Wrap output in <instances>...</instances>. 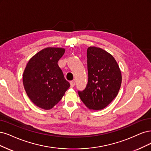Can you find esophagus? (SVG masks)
Masks as SVG:
<instances>
[{"mask_svg": "<svg viewBox=\"0 0 151 151\" xmlns=\"http://www.w3.org/2000/svg\"><path fill=\"white\" fill-rule=\"evenodd\" d=\"M75 85V82L74 81H70V86L71 88H73V87H74Z\"/></svg>", "mask_w": 151, "mask_h": 151, "instance_id": "obj_1", "label": "esophagus"}]
</instances>
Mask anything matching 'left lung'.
Segmentation results:
<instances>
[{
	"instance_id": "left-lung-1",
	"label": "left lung",
	"mask_w": 151,
	"mask_h": 151,
	"mask_svg": "<svg viewBox=\"0 0 151 151\" xmlns=\"http://www.w3.org/2000/svg\"><path fill=\"white\" fill-rule=\"evenodd\" d=\"M86 56L88 83L85 88L78 93L88 109L101 110L117 95L122 83L121 72L114 58L101 48L89 47Z\"/></svg>"
}]
</instances>
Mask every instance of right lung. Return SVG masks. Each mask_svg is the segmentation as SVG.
<instances>
[{
  "label": "right lung",
  "instance_id": "1",
  "mask_svg": "<svg viewBox=\"0 0 151 151\" xmlns=\"http://www.w3.org/2000/svg\"><path fill=\"white\" fill-rule=\"evenodd\" d=\"M65 49L47 47L29 61L23 74V85L29 98L45 110L52 108L70 86L58 61Z\"/></svg>",
  "mask_w": 151,
  "mask_h": 151
}]
</instances>
